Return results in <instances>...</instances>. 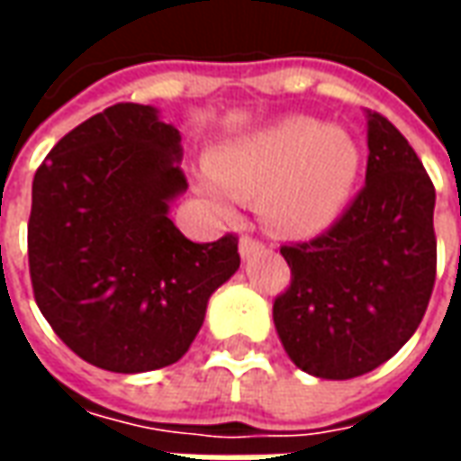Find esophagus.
I'll list each match as a JSON object with an SVG mask.
<instances>
[{"label": "esophagus", "mask_w": 461, "mask_h": 461, "mask_svg": "<svg viewBox=\"0 0 461 461\" xmlns=\"http://www.w3.org/2000/svg\"><path fill=\"white\" fill-rule=\"evenodd\" d=\"M264 244H261L257 237H249V234H244L240 240V251H241V257H249V254H254V251H259Z\"/></svg>", "instance_id": "obj_1"}]
</instances>
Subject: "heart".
Segmentation results:
<instances>
[{"instance_id": "b5f03b06", "label": "heart", "mask_w": 461, "mask_h": 461, "mask_svg": "<svg viewBox=\"0 0 461 461\" xmlns=\"http://www.w3.org/2000/svg\"><path fill=\"white\" fill-rule=\"evenodd\" d=\"M357 165L360 150L348 132L294 115L217 152V177L204 180V192L220 204L231 194H261V214L274 230L309 234L343 210Z\"/></svg>"}]
</instances>
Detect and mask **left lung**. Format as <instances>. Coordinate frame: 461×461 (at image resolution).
Segmentation results:
<instances>
[{"mask_svg": "<svg viewBox=\"0 0 461 461\" xmlns=\"http://www.w3.org/2000/svg\"><path fill=\"white\" fill-rule=\"evenodd\" d=\"M366 185L313 240L281 244L291 281L274 299L289 357L348 380L395 356L435 289V185L405 135L367 111Z\"/></svg>", "mask_w": 461, "mask_h": 461, "instance_id": "8db88e82", "label": "left lung"}]
</instances>
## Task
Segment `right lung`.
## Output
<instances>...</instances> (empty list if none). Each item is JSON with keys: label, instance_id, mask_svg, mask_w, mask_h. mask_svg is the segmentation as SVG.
I'll use <instances>...</instances> for the list:
<instances>
[{"label": "right lung", "instance_id": "add662e5", "mask_svg": "<svg viewBox=\"0 0 461 461\" xmlns=\"http://www.w3.org/2000/svg\"><path fill=\"white\" fill-rule=\"evenodd\" d=\"M180 132L140 104H115L39 165L29 274L39 311L86 363L145 373L177 363L207 301L240 269L237 234L197 244L167 217L187 190Z\"/></svg>", "mask_w": 461, "mask_h": 461}]
</instances>
